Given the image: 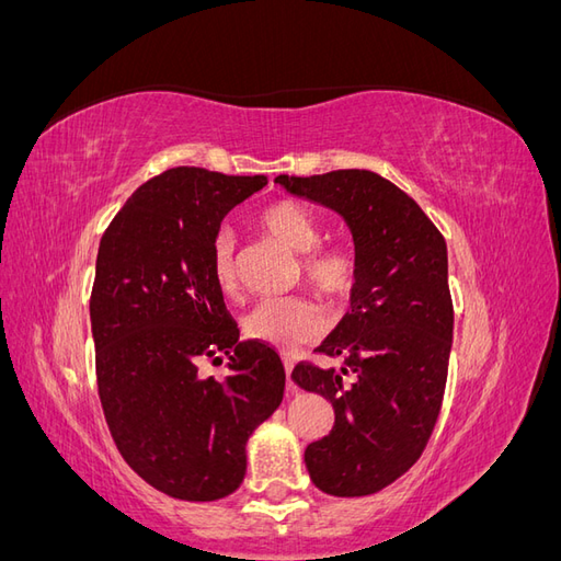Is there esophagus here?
<instances>
[{"instance_id": "1", "label": "esophagus", "mask_w": 561, "mask_h": 561, "mask_svg": "<svg viewBox=\"0 0 561 561\" xmlns=\"http://www.w3.org/2000/svg\"><path fill=\"white\" fill-rule=\"evenodd\" d=\"M283 365H285V377H287V388H295L293 383V367H295V360L290 358V353H283Z\"/></svg>"}]
</instances>
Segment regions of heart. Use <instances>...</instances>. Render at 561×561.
Segmentation results:
<instances>
[{
  "mask_svg": "<svg viewBox=\"0 0 561 561\" xmlns=\"http://www.w3.org/2000/svg\"><path fill=\"white\" fill-rule=\"evenodd\" d=\"M257 225L283 248L301 254L304 283L320 299L344 304L358 287V254L344 243L320 245L325 239V222L304 203L295 198L268 203L260 210ZM210 276L222 295H239V260H236L233 236L227 229L217 231L210 243ZM243 330L250 339L290 351L316 342L325 330V316L318 304L307 297L266 299L245 316Z\"/></svg>",
  "mask_w": 561,
  "mask_h": 561,
  "instance_id": "heart-1",
  "label": "heart"
}]
</instances>
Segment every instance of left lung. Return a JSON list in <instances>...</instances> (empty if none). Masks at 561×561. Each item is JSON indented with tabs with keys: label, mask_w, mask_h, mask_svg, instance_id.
<instances>
[{
	"label": "left lung",
	"mask_w": 561,
	"mask_h": 561,
	"mask_svg": "<svg viewBox=\"0 0 561 561\" xmlns=\"http://www.w3.org/2000/svg\"><path fill=\"white\" fill-rule=\"evenodd\" d=\"M276 182L342 215L360 260L351 311L316 348L344 367L301 360L293 369L334 410L330 435L304 461L325 494H377L419 461L443 410L454 334L445 236L412 196L371 171Z\"/></svg>",
	"instance_id": "obj_1"
}]
</instances>
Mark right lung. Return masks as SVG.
<instances>
[{"instance_id":"1","label":"right lung","mask_w":561,"mask_h":561,"mask_svg":"<svg viewBox=\"0 0 561 561\" xmlns=\"http://www.w3.org/2000/svg\"><path fill=\"white\" fill-rule=\"evenodd\" d=\"M264 175L180 165L147 180L103 233L91 293L98 396L124 461L163 494L217 501L245 478L252 431L283 400L274 346L239 342L210 276L225 215ZM232 353V375L206 380L201 359Z\"/></svg>"}]
</instances>
